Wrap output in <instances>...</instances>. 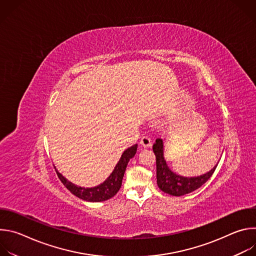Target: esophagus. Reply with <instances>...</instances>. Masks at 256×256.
<instances>
[{"label":"esophagus","instance_id":"obj_1","mask_svg":"<svg viewBox=\"0 0 256 256\" xmlns=\"http://www.w3.org/2000/svg\"><path fill=\"white\" fill-rule=\"evenodd\" d=\"M140 144L142 147H144V148H150L151 146H152V140H151V138L149 136H142L140 138Z\"/></svg>","mask_w":256,"mask_h":256}]
</instances>
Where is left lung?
Wrapping results in <instances>:
<instances>
[{
  "label": "left lung",
  "instance_id": "1",
  "mask_svg": "<svg viewBox=\"0 0 256 256\" xmlns=\"http://www.w3.org/2000/svg\"><path fill=\"white\" fill-rule=\"evenodd\" d=\"M153 152L156 156L158 188L163 192L174 196H184L200 188L210 178L218 166L216 163L210 171L204 174L186 177L173 172L169 168L164 157V142L162 138L156 140V142L153 144Z\"/></svg>",
  "mask_w": 256,
  "mask_h": 256
}]
</instances>
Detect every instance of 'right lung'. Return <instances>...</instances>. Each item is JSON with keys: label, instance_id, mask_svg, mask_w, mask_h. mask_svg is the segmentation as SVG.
<instances>
[{"label": "right lung", "instance_id": "obj_1", "mask_svg": "<svg viewBox=\"0 0 256 256\" xmlns=\"http://www.w3.org/2000/svg\"><path fill=\"white\" fill-rule=\"evenodd\" d=\"M138 149V144H134L132 147L124 150L122 153L120 161L116 165L114 171L110 173L102 184L99 186H93V188H82L79 186H76L72 182L68 181L64 176H62L54 167L56 172L62 181V184L77 198L86 200V202H104L109 198L114 196L122 184V178L128 166V161L136 155Z\"/></svg>", "mask_w": 256, "mask_h": 256}]
</instances>
